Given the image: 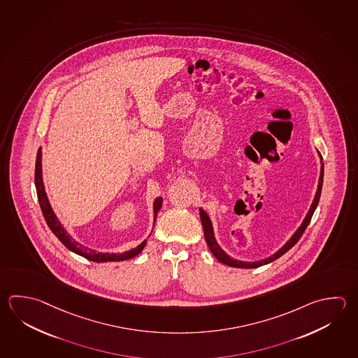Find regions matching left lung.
I'll return each instance as SVG.
<instances>
[{
  "label": "left lung",
  "mask_w": 358,
  "mask_h": 358,
  "mask_svg": "<svg viewBox=\"0 0 358 358\" xmlns=\"http://www.w3.org/2000/svg\"><path fill=\"white\" fill-rule=\"evenodd\" d=\"M319 155H320V153H319ZM320 159H323L322 155H320ZM320 163H322V167H320V177H319V182H317V194H315V197H314V200H313L310 209H309L308 214L305 216V219H303V223L300 225V228L294 233V236H291L290 239L285 243V245H282L280 250H277L276 253H273L272 256L267 257V258L261 259V261H256V262H244V261H238V259H234V258L228 256V255L220 248V245L217 244V242H216L215 236H214V229H213V224H211L209 215H208L203 209H199L200 210V217H201V224H203L205 241H206V243L209 245L211 253L216 257V259H217L219 262H222V264H228L230 267H236V268H257V267H261V266H264V264L273 262L275 259L285 255L287 250H291V248L299 242V239L301 238V236H303V231L306 229V227L310 223L311 216H313L314 211L317 209V203H319V199H320V194H322V187H323L324 163L322 162V161H320Z\"/></svg>",
  "instance_id": "obj_1"
}]
</instances>
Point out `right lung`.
Instances as JSON below:
<instances>
[{
    "instance_id": "add662e5",
    "label": "right lung",
    "mask_w": 358,
    "mask_h": 358,
    "mask_svg": "<svg viewBox=\"0 0 358 358\" xmlns=\"http://www.w3.org/2000/svg\"><path fill=\"white\" fill-rule=\"evenodd\" d=\"M35 187H36L38 200L41 203V213L44 215L48 227L55 233V236L61 241L62 243L64 244L68 250L75 252L76 255H80V256L87 258L90 261L99 262V264H101V262H117V261H125V259H130L133 257L138 256L142 252L143 248L145 247L147 241H144L133 250H127L124 253H101V252L90 250L87 247H83L82 244L76 242L75 239L68 234L67 230L63 228V225L58 220V217L55 216V211L52 209L49 200H48L45 189H44V183H43V173H41V148L38 149L36 162H35ZM162 197H157L155 203H153L155 222L158 211L162 208Z\"/></svg>"
}]
</instances>
